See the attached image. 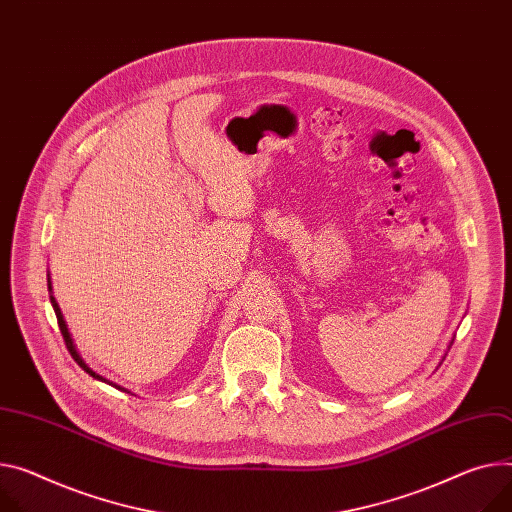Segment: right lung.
Masks as SVG:
<instances>
[{
	"label": "right lung",
	"instance_id": "right-lung-1",
	"mask_svg": "<svg viewBox=\"0 0 512 512\" xmlns=\"http://www.w3.org/2000/svg\"><path fill=\"white\" fill-rule=\"evenodd\" d=\"M49 289H51V281H49ZM51 303H53V309H55V316H57V324H59V330H61V336H63V340H65V346H67V350H69V355L73 357V361L80 365L86 373H90L94 379H100V381H106V379H102L100 375H96L84 361H82V357L77 355V350H75V346H73V342H71V336H69V332H67V326H65V322H63V316H61V309H59V305H57V301H55V297H51ZM110 383V381H108ZM116 387V385H114ZM121 389V387H119Z\"/></svg>",
	"mask_w": 512,
	"mask_h": 512
}]
</instances>
